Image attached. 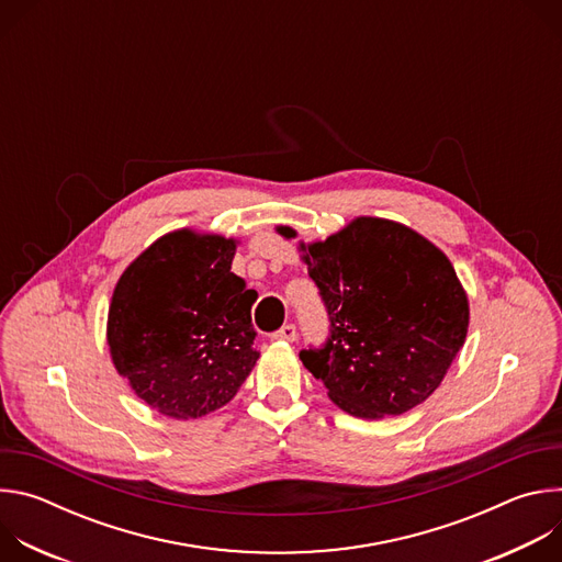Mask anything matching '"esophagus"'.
Listing matches in <instances>:
<instances>
[{"mask_svg":"<svg viewBox=\"0 0 562 562\" xmlns=\"http://www.w3.org/2000/svg\"><path fill=\"white\" fill-rule=\"evenodd\" d=\"M273 338H276V340H284V342H293V340L297 338V331H295L293 325H284L280 331L273 334Z\"/></svg>","mask_w":562,"mask_h":562,"instance_id":"obj_1","label":"esophagus"}]
</instances>
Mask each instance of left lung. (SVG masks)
<instances>
[{"instance_id":"left-lung-1","label":"left lung","mask_w":562,"mask_h":562,"mask_svg":"<svg viewBox=\"0 0 562 562\" xmlns=\"http://www.w3.org/2000/svg\"><path fill=\"white\" fill-rule=\"evenodd\" d=\"M295 237L291 226H278ZM329 313V338L300 351L351 416H400L440 386L469 327V300L449 258L414 228L356 217L325 243H300Z\"/></svg>"}]
</instances>
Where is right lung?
<instances>
[{"label": "right lung", "mask_w": 562, "mask_h": 562, "mask_svg": "<svg viewBox=\"0 0 562 562\" xmlns=\"http://www.w3.org/2000/svg\"><path fill=\"white\" fill-rule=\"evenodd\" d=\"M235 239L180 228L137 256L115 284L106 340L144 403L176 420L202 418L243 386L260 351L258 297L231 271Z\"/></svg>", "instance_id": "obj_1"}]
</instances>
